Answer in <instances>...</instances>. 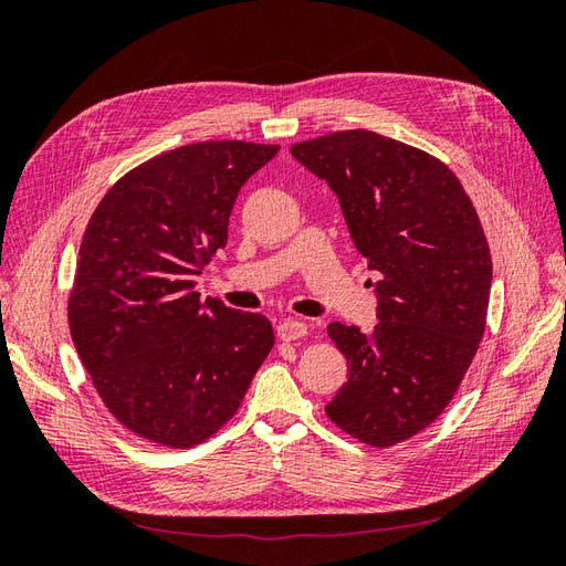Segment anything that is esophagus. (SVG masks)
Masks as SVG:
<instances>
[{"label":"esophagus","mask_w":566,"mask_h":566,"mask_svg":"<svg viewBox=\"0 0 566 566\" xmlns=\"http://www.w3.org/2000/svg\"><path fill=\"white\" fill-rule=\"evenodd\" d=\"M276 333L283 342H293V339H300V337L306 335V323L300 321V318H283L279 323Z\"/></svg>","instance_id":"1"}]
</instances>
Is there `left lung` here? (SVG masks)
I'll return each mask as SVG.
<instances>
[{
	"mask_svg": "<svg viewBox=\"0 0 566 566\" xmlns=\"http://www.w3.org/2000/svg\"><path fill=\"white\" fill-rule=\"evenodd\" d=\"M328 184L378 297L370 333L331 323L347 382L328 418L370 447H394L449 406L484 335L491 252L458 177L430 153L368 129L290 148Z\"/></svg>",
	"mask_w": 566,
	"mask_h": 566,
	"instance_id": "obj_1",
	"label": "left lung"
}]
</instances>
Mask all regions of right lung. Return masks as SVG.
Listing matches in <instances>:
<instances>
[{
  "instance_id": "obj_1",
  "label": "right lung",
  "mask_w": 566,
  "mask_h": 566,
  "mask_svg": "<svg viewBox=\"0 0 566 566\" xmlns=\"http://www.w3.org/2000/svg\"><path fill=\"white\" fill-rule=\"evenodd\" d=\"M281 146L200 142L119 179L84 231L67 321L111 413L136 437L188 449L241 406L273 347L266 316L200 302L241 186Z\"/></svg>"
}]
</instances>
